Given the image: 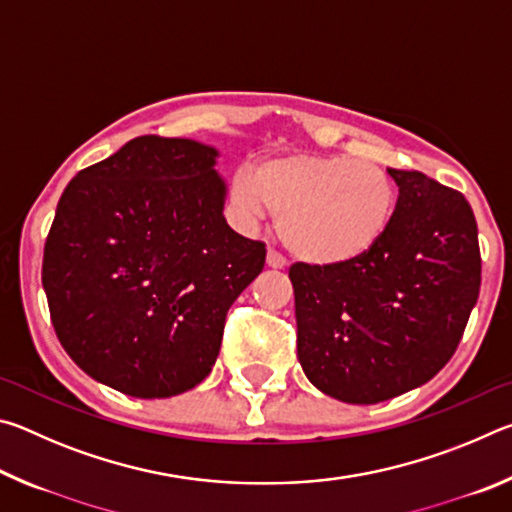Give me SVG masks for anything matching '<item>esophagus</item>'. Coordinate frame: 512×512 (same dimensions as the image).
Here are the masks:
<instances>
[{
    "mask_svg": "<svg viewBox=\"0 0 512 512\" xmlns=\"http://www.w3.org/2000/svg\"><path fill=\"white\" fill-rule=\"evenodd\" d=\"M284 257L277 253V250H273V248H268V253H266V266L268 268H284Z\"/></svg>",
    "mask_w": 512,
    "mask_h": 512,
    "instance_id": "34e87169",
    "label": "esophagus"
}]
</instances>
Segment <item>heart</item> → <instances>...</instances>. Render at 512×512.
Listing matches in <instances>:
<instances>
[{
	"label": "heart",
	"mask_w": 512,
	"mask_h": 512,
	"mask_svg": "<svg viewBox=\"0 0 512 512\" xmlns=\"http://www.w3.org/2000/svg\"><path fill=\"white\" fill-rule=\"evenodd\" d=\"M232 201L250 219L268 207L284 246L305 262L343 264L384 237L397 192L377 164L348 155H287L259 164L255 180L239 176Z\"/></svg>",
	"instance_id": "1"
}]
</instances>
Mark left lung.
Segmentation results:
<instances>
[{"instance_id":"8db88e82","label":"left lung","mask_w":512,"mask_h":512,"mask_svg":"<svg viewBox=\"0 0 512 512\" xmlns=\"http://www.w3.org/2000/svg\"><path fill=\"white\" fill-rule=\"evenodd\" d=\"M400 187L375 246L343 264H293L298 359L318 391L377 404L436 377L479 298L474 212L420 171L388 169Z\"/></svg>"}]
</instances>
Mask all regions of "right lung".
Instances as JSON below:
<instances>
[{
	"label": "right lung",
	"mask_w": 512,
	"mask_h": 512,
	"mask_svg": "<svg viewBox=\"0 0 512 512\" xmlns=\"http://www.w3.org/2000/svg\"><path fill=\"white\" fill-rule=\"evenodd\" d=\"M219 151L142 135L72 178L51 223L42 287L76 366L142 400L210 375L225 316L266 246L225 223Z\"/></svg>",
	"instance_id": "right-lung-1"
}]
</instances>
